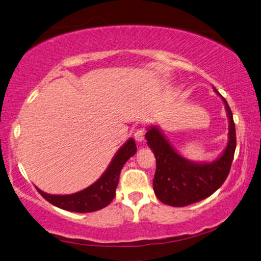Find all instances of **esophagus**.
Masks as SVG:
<instances>
[{"mask_svg":"<svg viewBox=\"0 0 261 261\" xmlns=\"http://www.w3.org/2000/svg\"><path fill=\"white\" fill-rule=\"evenodd\" d=\"M145 130H144L143 129V127H142V129H137V130H136L135 131V139L136 140H137V142L138 143H142L143 142V140H144V138H145Z\"/></svg>","mask_w":261,"mask_h":261,"instance_id":"obj_1","label":"esophagus"}]
</instances>
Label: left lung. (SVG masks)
Here are the masks:
<instances>
[{"label": "left lung", "mask_w": 261, "mask_h": 261, "mask_svg": "<svg viewBox=\"0 0 261 261\" xmlns=\"http://www.w3.org/2000/svg\"><path fill=\"white\" fill-rule=\"evenodd\" d=\"M224 102L229 134L227 145L222 154L212 163H195L175 151L156 125L147 129V145L154 153L156 169L153 179L155 196L165 204L185 206L202 201L221 187L229 175L236 150V127L232 113L225 98L215 89Z\"/></svg>", "instance_id": "8db88e82"}]
</instances>
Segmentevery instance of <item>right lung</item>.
Segmentation results:
<instances>
[{
  "instance_id": "add662e5",
  "label": "right lung",
  "mask_w": 261,
  "mask_h": 261,
  "mask_svg": "<svg viewBox=\"0 0 261 261\" xmlns=\"http://www.w3.org/2000/svg\"><path fill=\"white\" fill-rule=\"evenodd\" d=\"M137 151L135 140L130 138L123 144L109 164L108 168L89 187L69 195H53L37 188L39 194L58 208L74 213H93L108 205L116 195L119 174L124 165Z\"/></svg>"
}]
</instances>
